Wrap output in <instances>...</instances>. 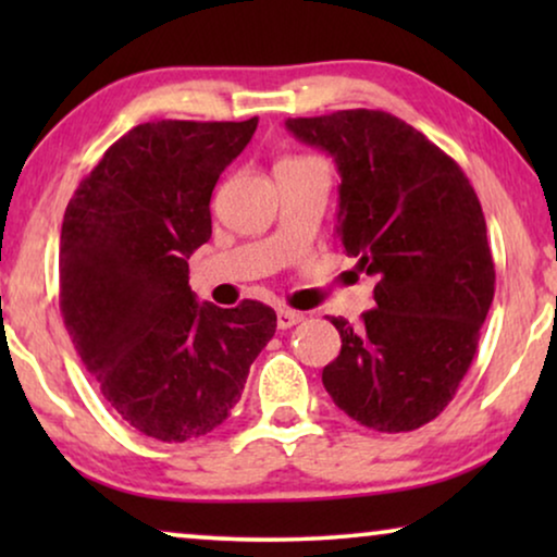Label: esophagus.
Wrapping results in <instances>:
<instances>
[{"instance_id": "obj_1", "label": "esophagus", "mask_w": 557, "mask_h": 557, "mask_svg": "<svg viewBox=\"0 0 557 557\" xmlns=\"http://www.w3.org/2000/svg\"><path fill=\"white\" fill-rule=\"evenodd\" d=\"M304 319V314H299V311H292V309H278V330H292L294 324H299Z\"/></svg>"}]
</instances>
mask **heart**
<instances>
[{"instance_id":"obj_1","label":"heart","mask_w":557,"mask_h":557,"mask_svg":"<svg viewBox=\"0 0 557 557\" xmlns=\"http://www.w3.org/2000/svg\"><path fill=\"white\" fill-rule=\"evenodd\" d=\"M292 159H301V157H292Z\"/></svg>"}]
</instances>
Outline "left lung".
Masks as SVG:
<instances>
[{"label": "left lung", "instance_id": "1", "mask_svg": "<svg viewBox=\"0 0 557 557\" xmlns=\"http://www.w3.org/2000/svg\"><path fill=\"white\" fill-rule=\"evenodd\" d=\"M339 170L337 238L377 278L375 307L322 370L334 406L364 429L416 431L459 391L494 299L482 205L446 151L387 111L288 119Z\"/></svg>", "mask_w": 557, "mask_h": 557}]
</instances>
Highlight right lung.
<instances>
[{
	"instance_id": "right-lung-1",
	"label": "right lung",
	"mask_w": 557,
	"mask_h": 557,
	"mask_svg": "<svg viewBox=\"0 0 557 557\" xmlns=\"http://www.w3.org/2000/svg\"><path fill=\"white\" fill-rule=\"evenodd\" d=\"M258 126L149 121L113 141L65 208L60 311L103 398L144 436L200 438L231 416L276 311L197 304L189 265L210 197Z\"/></svg>"
}]
</instances>
